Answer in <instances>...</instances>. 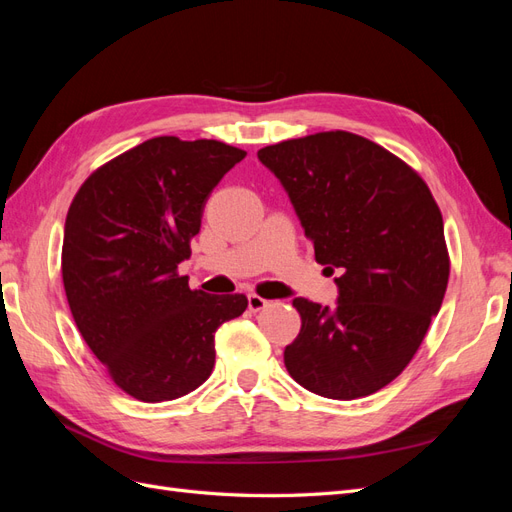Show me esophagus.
I'll return each mask as SVG.
<instances>
[{"label": "esophagus", "instance_id": "34e87169", "mask_svg": "<svg viewBox=\"0 0 512 512\" xmlns=\"http://www.w3.org/2000/svg\"><path fill=\"white\" fill-rule=\"evenodd\" d=\"M267 305L269 301L258 297V294H250V297H247V307H250V312H260V309H265Z\"/></svg>", "mask_w": 512, "mask_h": 512}]
</instances>
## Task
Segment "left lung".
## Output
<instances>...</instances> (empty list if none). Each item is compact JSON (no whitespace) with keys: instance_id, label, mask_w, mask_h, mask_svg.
<instances>
[{"instance_id":"8db88e82","label":"left lung","mask_w":512,"mask_h":512,"mask_svg":"<svg viewBox=\"0 0 512 512\" xmlns=\"http://www.w3.org/2000/svg\"><path fill=\"white\" fill-rule=\"evenodd\" d=\"M282 183L320 265L342 271L335 307L294 299L288 374L329 399L393 382L438 316L448 284L442 213L425 181L380 145L320 132L258 151Z\"/></svg>"}]
</instances>
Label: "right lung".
Returning a JSON list of instances; mask_svg holds the SVG:
<instances>
[{
	"label": "right lung",
	"instance_id": "obj_1",
	"mask_svg": "<svg viewBox=\"0 0 512 512\" xmlns=\"http://www.w3.org/2000/svg\"><path fill=\"white\" fill-rule=\"evenodd\" d=\"M245 151L220 141H145L91 175L64 226L61 277L87 346L121 391L156 404L198 389L215 331L245 294L190 290V258L213 188Z\"/></svg>",
	"mask_w": 512,
	"mask_h": 512
}]
</instances>
